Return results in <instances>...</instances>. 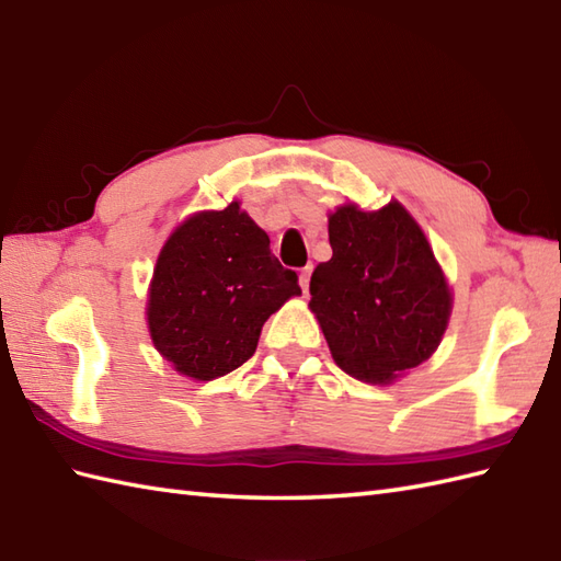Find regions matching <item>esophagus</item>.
I'll return each mask as SVG.
<instances>
[{
  "instance_id": "1",
  "label": "esophagus",
  "mask_w": 561,
  "mask_h": 561,
  "mask_svg": "<svg viewBox=\"0 0 561 561\" xmlns=\"http://www.w3.org/2000/svg\"><path fill=\"white\" fill-rule=\"evenodd\" d=\"M311 274H313V265H306V267L299 272V284H301L304 291H308V287H311Z\"/></svg>"
}]
</instances>
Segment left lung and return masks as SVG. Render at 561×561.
I'll return each instance as SVG.
<instances>
[{
  "mask_svg": "<svg viewBox=\"0 0 561 561\" xmlns=\"http://www.w3.org/2000/svg\"><path fill=\"white\" fill-rule=\"evenodd\" d=\"M328 233L332 257L311 277V311L342 371L390 383L438 347L450 316L444 272L398 202L378 211L344 205Z\"/></svg>",
  "mask_w": 561,
  "mask_h": 561,
  "instance_id": "1",
  "label": "left lung"
}]
</instances>
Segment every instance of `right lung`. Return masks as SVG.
Returning a JSON list of instances; mask_svg holds the SVG:
<instances>
[{
  "label": "right lung",
  "instance_id": "add662e5",
  "mask_svg": "<svg viewBox=\"0 0 561 561\" xmlns=\"http://www.w3.org/2000/svg\"><path fill=\"white\" fill-rule=\"evenodd\" d=\"M301 294L270 238L231 202L178 226L149 291V332L165 362L195 380L231 374L255 354L265 320Z\"/></svg>",
  "mask_w": 561,
  "mask_h": 561
}]
</instances>
